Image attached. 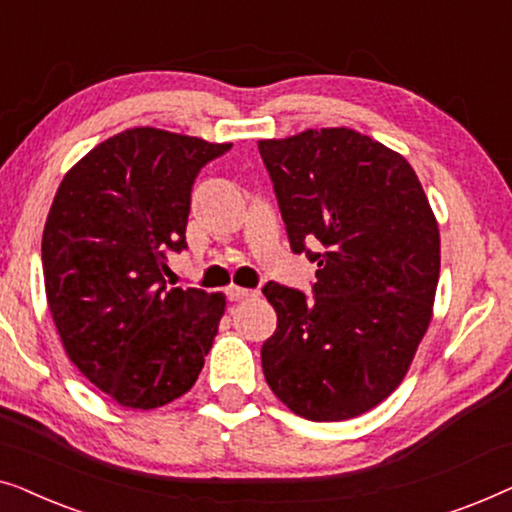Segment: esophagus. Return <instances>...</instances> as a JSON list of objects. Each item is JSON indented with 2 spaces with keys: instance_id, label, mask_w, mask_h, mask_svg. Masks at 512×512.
I'll use <instances>...</instances> for the list:
<instances>
[{
  "instance_id": "1",
  "label": "esophagus",
  "mask_w": 512,
  "mask_h": 512,
  "mask_svg": "<svg viewBox=\"0 0 512 512\" xmlns=\"http://www.w3.org/2000/svg\"><path fill=\"white\" fill-rule=\"evenodd\" d=\"M226 296H228V300H235V303H237V300H249V298H254L256 291L242 289V286H228Z\"/></svg>"
}]
</instances>
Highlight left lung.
<instances>
[{
  "instance_id": "1",
  "label": "left lung",
  "mask_w": 512,
  "mask_h": 512,
  "mask_svg": "<svg viewBox=\"0 0 512 512\" xmlns=\"http://www.w3.org/2000/svg\"><path fill=\"white\" fill-rule=\"evenodd\" d=\"M293 254L317 263L312 298L268 282L277 331L263 342L270 389L312 422L382 403L408 373L431 321L440 235L401 153L349 128L263 139ZM322 244L312 252L307 243Z\"/></svg>"
}]
</instances>
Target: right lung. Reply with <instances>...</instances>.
I'll use <instances>...</instances> for the list:
<instances>
[{
    "instance_id": "obj_1",
    "label": "right lung",
    "mask_w": 512,
    "mask_h": 512,
    "mask_svg": "<svg viewBox=\"0 0 512 512\" xmlns=\"http://www.w3.org/2000/svg\"><path fill=\"white\" fill-rule=\"evenodd\" d=\"M233 144L132 128L65 174L41 237L48 310L69 361L118 405L151 410L198 380L226 307L167 286L202 167Z\"/></svg>"
}]
</instances>
